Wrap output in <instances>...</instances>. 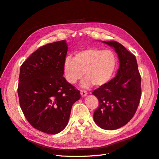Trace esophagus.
<instances>
[{
    "label": "esophagus",
    "mask_w": 159,
    "mask_h": 159,
    "mask_svg": "<svg viewBox=\"0 0 159 159\" xmlns=\"http://www.w3.org/2000/svg\"><path fill=\"white\" fill-rule=\"evenodd\" d=\"M80 94H81V97L84 98V97H85L86 95H87L88 93H87V91H86L81 90V91H80Z\"/></svg>",
    "instance_id": "esophagus-1"
}]
</instances>
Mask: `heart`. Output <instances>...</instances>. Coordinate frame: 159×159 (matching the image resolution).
<instances>
[{
    "label": "heart",
    "instance_id": "obj_1",
    "mask_svg": "<svg viewBox=\"0 0 159 159\" xmlns=\"http://www.w3.org/2000/svg\"><path fill=\"white\" fill-rule=\"evenodd\" d=\"M117 66V57L110 50L89 48L79 51L74 57H66L63 68L66 80L74 84L84 74L81 86L89 88L102 87L111 79Z\"/></svg>",
    "mask_w": 159,
    "mask_h": 159
}]
</instances>
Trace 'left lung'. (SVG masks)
I'll use <instances>...</instances> for the list:
<instances>
[{
    "instance_id": "obj_1",
    "label": "left lung",
    "mask_w": 159,
    "mask_h": 159,
    "mask_svg": "<svg viewBox=\"0 0 159 159\" xmlns=\"http://www.w3.org/2000/svg\"><path fill=\"white\" fill-rule=\"evenodd\" d=\"M102 42L117 53L119 68L113 79L92 93L99 101L93 119L100 128L115 130L125 125L135 113L141 96V78L135 56L117 42Z\"/></svg>"
}]
</instances>
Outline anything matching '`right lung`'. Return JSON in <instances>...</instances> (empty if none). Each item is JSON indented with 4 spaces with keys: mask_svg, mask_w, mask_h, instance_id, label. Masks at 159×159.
<instances>
[{
    "mask_svg": "<svg viewBox=\"0 0 159 159\" xmlns=\"http://www.w3.org/2000/svg\"><path fill=\"white\" fill-rule=\"evenodd\" d=\"M66 40L40 47L20 67L18 94L27 121L38 131L57 134L68 123L80 91L66 81L64 61L68 52Z\"/></svg>",
    "mask_w": 159,
    "mask_h": 159,
    "instance_id": "right-lung-1",
    "label": "right lung"
}]
</instances>
